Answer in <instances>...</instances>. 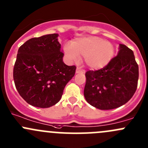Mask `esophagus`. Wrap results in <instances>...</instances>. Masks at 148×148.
I'll use <instances>...</instances> for the list:
<instances>
[{
  "label": "esophagus",
  "mask_w": 148,
  "mask_h": 148,
  "mask_svg": "<svg viewBox=\"0 0 148 148\" xmlns=\"http://www.w3.org/2000/svg\"><path fill=\"white\" fill-rule=\"evenodd\" d=\"M83 70H81L80 69V68H79V67H77V70H76V73H77V74H79V73H80V72H83Z\"/></svg>",
  "instance_id": "esophagus-1"
}]
</instances>
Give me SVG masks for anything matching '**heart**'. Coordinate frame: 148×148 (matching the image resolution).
Listing matches in <instances>:
<instances>
[{"label": "heart", "mask_w": 148, "mask_h": 148, "mask_svg": "<svg viewBox=\"0 0 148 148\" xmlns=\"http://www.w3.org/2000/svg\"><path fill=\"white\" fill-rule=\"evenodd\" d=\"M64 52L70 62H76L84 56V62L92 70H99L109 64L114 56V46L110 42L97 36L76 38L71 46L65 45Z\"/></svg>", "instance_id": "b5f03b06"}]
</instances>
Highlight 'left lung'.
<instances>
[{"mask_svg": "<svg viewBox=\"0 0 148 148\" xmlns=\"http://www.w3.org/2000/svg\"><path fill=\"white\" fill-rule=\"evenodd\" d=\"M84 95L86 102L99 110H112L127 103L135 94L139 77L134 53L119 44L117 55L97 71H88Z\"/></svg>", "mask_w": 148, "mask_h": 148, "instance_id": "1", "label": "left lung"}]
</instances>
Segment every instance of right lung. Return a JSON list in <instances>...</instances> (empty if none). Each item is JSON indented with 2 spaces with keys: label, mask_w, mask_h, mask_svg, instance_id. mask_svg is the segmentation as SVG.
Returning a JSON list of instances; mask_svg holds the SVG:
<instances>
[{
  "label": "right lung",
  "mask_w": 148,
  "mask_h": 148,
  "mask_svg": "<svg viewBox=\"0 0 148 148\" xmlns=\"http://www.w3.org/2000/svg\"><path fill=\"white\" fill-rule=\"evenodd\" d=\"M58 34L28 40L18 51L13 79L19 95L34 107L48 108L59 102L75 66L63 62Z\"/></svg>",
  "instance_id": "right-lung-1"
}]
</instances>
